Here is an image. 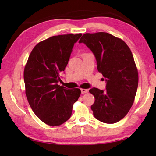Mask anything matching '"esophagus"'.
I'll use <instances>...</instances> for the list:
<instances>
[{
	"instance_id": "34e87169",
	"label": "esophagus",
	"mask_w": 156,
	"mask_h": 156,
	"mask_svg": "<svg viewBox=\"0 0 156 156\" xmlns=\"http://www.w3.org/2000/svg\"><path fill=\"white\" fill-rule=\"evenodd\" d=\"M81 92L82 94H84L88 92V89H84V88H81Z\"/></svg>"
}]
</instances>
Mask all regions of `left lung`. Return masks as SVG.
<instances>
[{"instance_id":"obj_1","label":"left lung","mask_w":156,"mask_h":156,"mask_svg":"<svg viewBox=\"0 0 156 156\" xmlns=\"http://www.w3.org/2000/svg\"><path fill=\"white\" fill-rule=\"evenodd\" d=\"M84 43L93 53L98 71L106 78V90L92 88L91 106L94 117L105 123H115L128 113L138 87V71L130 48L121 39L105 32L86 34Z\"/></svg>"}]
</instances>
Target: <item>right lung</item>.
<instances>
[{"instance_id":"1","label":"right lung","mask_w":156,"mask_h":156,"mask_svg":"<svg viewBox=\"0 0 156 156\" xmlns=\"http://www.w3.org/2000/svg\"><path fill=\"white\" fill-rule=\"evenodd\" d=\"M82 36H52L33 49L24 69L25 94L36 116L44 123L59 126L70 118L73 105L81 94L79 88L58 84L75 43Z\"/></svg>"}]
</instances>
